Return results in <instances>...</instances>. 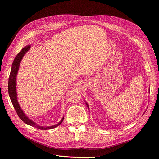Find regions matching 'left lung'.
Listing matches in <instances>:
<instances>
[{"label":"left lung","instance_id":"1","mask_svg":"<svg viewBox=\"0 0 159 159\" xmlns=\"http://www.w3.org/2000/svg\"><path fill=\"white\" fill-rule=\"evenodd\" d=\"M86 105H88V107L89 108V106H88V103H86Z\"/></svg>","mask_w":159,"mask_h":159}]
</instances>
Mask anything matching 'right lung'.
Instances as JSON below:
<instances>
[{
  "instance_id": "obj_1",
  "label": "right lung",
  "mask_w": 159,
  "mask_h": 159,
  "mask_svg": "<svg viewBox=\"0 0 159 159\" xmlns=\"http://www.w3.org/2000/svg\"><path fill=\"white\" fill-rule=\"evenodd\" d=\"M30 48V45L26 46L25 47H24L22 49V50L18 53V54L16 55V56L14 58L13 63L12 64V68L11 71V74L10 76H9V79H8V94L9 96H10V98L11 100V102L13 105V107L14 109L16 110V113L18 115V117L21 119L22 121L24 123H25L27 125H29L30 126L34 127L37 129H39L41 130H47V129H51L53 128H55L57 126H59L62 123L64 120V117L61 119V121L56 125H54L50 127H43V126H40L39 125L36 124L34 121H32L31 119L28 118L25 113L23 112V111L20 108V105L18 104V100H17V94H16V75L18 73V71L19 69V66H20V61L22 59L23 56H25L26 53L28 51Z\"/></svg>"
}]
</instances>
